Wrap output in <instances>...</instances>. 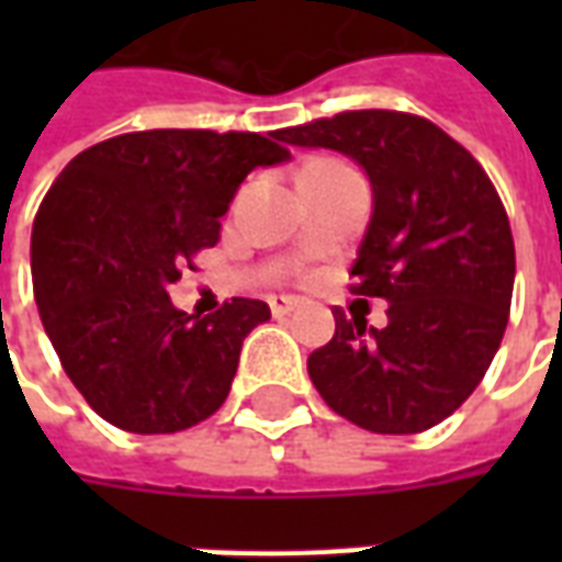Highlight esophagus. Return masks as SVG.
<instances>
[{
	"instance_id": "obj_1",
	"label": "esophagus",
	"mask_w": 562,
	"mask_h": 562,
	"mask_svg": "<svg viewBox=\"0 0 562 562\" xmlns=\"http://www.w3.org/2000/svg\"><path fill=\"white\" fill-rule=\"evenodd\" d=\"M297 306H301V301L292 297V294H273V297H270V313H273V316H289Z\"/></svg>"
}]
</instances>
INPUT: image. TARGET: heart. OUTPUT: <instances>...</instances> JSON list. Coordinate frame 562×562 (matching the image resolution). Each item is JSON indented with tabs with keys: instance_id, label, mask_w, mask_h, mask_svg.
Wrapping results in <instances>:
<instances>
[{
	"instance_id": "1",
	"label": "heart",
	"mask_w": 562,
	"mask_h": 562,
	"mask_svg": "<svg viewBox=\"0 0 562 562\" xmlns=\"http://www.w3.org/2000/svg\"><path fill=\"white\" fill-rule=\"evenodd\" d=\"M310 165H316V168H346L342 161H334V159H316V161H310Z\"/></svg>"
}]
</instances>
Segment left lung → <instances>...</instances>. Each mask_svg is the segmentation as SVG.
<instances>
[{"label":"left lung","mask_w":562,"mask_h":562,"mask_svg":"<svg viewBox=\"0 0 562 562\" xmlns=\"http://www.w3.org/2000/svg\"><path fill=\"white\" fill-rule=\"evenodd\" d=\"M277 138L340 149L373 183L349 277L352 294L389 301V325L334 310V337L306 358L313 385L364 430H430L479 389L508 325L515 240L491 177L436 123L403 111H342Z\"/></svg>","instance_id":"1"}]
</instances>
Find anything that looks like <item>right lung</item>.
Instances as JSON below:
<instances>
[{"label":"right lung","mask_w":562,"mask_h":562,"mask_svg":"<svg viewBox=\"0 0 562 562\" xmlns=\"http://www.w3.org/2000/svg\"><path fill=\"white\" fill-rule=\"evenodd\" d=\"M258 132L149 128L83 149L32 225V289L59 364L104 422L177 434L220 409L246 334L270 306L234 297L189 316L168 285L220 244V216L258 165L292 153Z\"/></svg>","instance_id":"right-lung-1"}]
</instances>
